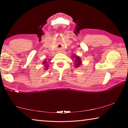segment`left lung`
I'll return each mask as SVG.
<instances>
[{"label":"left lung","mask_w":128,"mask_h":128,"mask_svg":"<svg viewBox=\"0 0 128 128\" xmlns=\"http://www.w3.org/2000/svg\"><path fill=\"white\" fill-rule=\"evenodd\" d=\"M73 58H75V60H74V62H75V67H78L81 64V60L80 58H79L78 56H74Z\"/></svg>","instance_id":"obj_1"}]
</instances>
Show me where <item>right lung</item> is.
<instances>
[{"mask_svg": "<svg viewBox=\"0 0 128 128\" xmlns=\"http://www.w3.org/2000/svg\"><path fill=\"white\" fill-rule=\"evenodd\" d=\"M50 60H49V62H50ZM43 64H47V62H46V61L43 62ZM45 67H46V69H48V65H46V64L45 65Z\"/></svg>", "mask_w": 128, "mask_h": 128, "instance_id": "obj_1", "label": "right lung"}]
</instances>
